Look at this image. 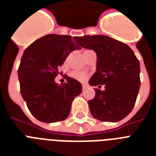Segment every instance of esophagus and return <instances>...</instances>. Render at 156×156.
Returning a JSON list of instances; mask_svg holds the SVG:
<instances>
[{"label": "esophagus", "mask_w": 156, "mask_h": 156, "mask_svg": "<svg viewBox=\"0 0 156 156\" xmlns=\"http://www.w3.org/2000/svg\"><path fill=\"white\" fill-rule=\"evenodd\" d=\"M82 87H83V90H84L86 89V88H87V85H85V84H83V86H82Z\"/></svg>", "instance_id": "34e87169"}]
</instances>
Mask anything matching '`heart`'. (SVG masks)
Returning a JSON list of instances; mask_svg holds the SVG:
<instances>
[{
	"mask_svg": "<svg viewBox=\"0 0 156 156\" xmlns=\"http://www.w3.org/2000/svg\"><path fill=\"white\" fill-rule=\"evenodd\" d=\"M86 51H88V50H86ZM85 51V52H86ZM71 77L76 80L79 81V82H84L87 79L88 74L85 72H82V71H73L71 73Z\"/></svg>",
	"mask_w": 156,
	"mask_h": 156,
	"instance_id": "obj_1",
	"label": "heart"
}]
</instances>
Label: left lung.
Segmentation results:
<instances>
[{
	"mask_svg": "<svg viewBox=\"0 0 156 156\" xmlns=\"http://www.w3.org/2000/svg\"><path fill=\"white\" fill-rule=\"evenodd\" d=\"M75 40L97 54L95 72L89 81L96 88L88 101L90 113L101 121L116 122L130 113L140 88V66L133 50L125 43L106 35H85Z\"/></svg>",
	"mask_w": 156,
	"mask_h": 156,
	"instance_id": "8db88e82",
	"label": "left lung"
}]
</instances>
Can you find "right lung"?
<instances>
[{"mask_svg": "<svg viewBox=\"0 0 156 156\" xmlns=\"http://www.w3.org/2000/svg\"><path fill=\"white\" fill-rule=\"evenodd\" d=\"M80 48L70 35L49 34L23 52L18 70L20 91L30 113L39 121L57 122L69 115L73 99L82 92V84L68 76L61 86L54 79L69 54Z\"/></svg>", "mask_w": 156, "mask_h": 156, "instance_id": "obj_1", "label": "right lung"}]
</instances>
